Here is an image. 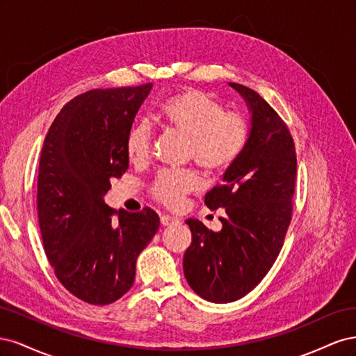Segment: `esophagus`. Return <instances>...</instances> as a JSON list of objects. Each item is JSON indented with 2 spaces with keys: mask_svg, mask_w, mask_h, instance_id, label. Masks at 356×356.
I'll use <instances>...</instances> for the list:
<instances>
[{
  "mask_svg": "<svg viewBox=\"0 0 356 356\" xmlns=\"http://www.w3.org/2000/svg\"><path fill=\"white\" fill-rule=\"evenodd\" d=\"M160 222H161V225H165V227H170V225L178 224L179 220L175 217H170V215H161Z\"/></svg>",
  "mask_w": 356,
  "mask_h": 356,
  "instance_id": "obj_1",
  "label": "esophagus"
}]
</instances>
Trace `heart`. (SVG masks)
<instances>
[{
    "instance_id": "obj_1",
    "label": "heart",
    "mask_w": 356,
    "mask_h": 356,
    "mask_svg": "<svg viewBox=\"0 0 356 356\" xmlns=\"http://www.w3.org/2000/svg\"><path fill=\"white\" fill-rule=\"evenodd\" d=\"M160 117L174 131L187 136V157L208 172L229 169L241 157L250 141V124L212 95L199 89H186L166 99ZM153 129L147 120L135 123L126 136V153L134 161L149 156ZM202 186L195 169H163L149 186L152 196L168 208H178L190 193Z\"/></svg>"
}]
</instances>
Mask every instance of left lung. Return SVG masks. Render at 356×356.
I'll return each mask as SVG.
<instances>
[{
    "label": "left lung",
    "mask_w": 356,
    "mask_h": 356,
    "mask_svg": "<svg viewBox=\"0 0 356 356\" xmlns=\"http://www.w3.org/2000/svg\"><path fill=\"white\" fill-rule=\"evenodd\" d=\"M252 113L250 141L225 170L224 184L204 196L212 211L224 208L222 229L187 220L193 241L184 254L188 285L212 303L245 297L270 270L293 218L297 177L294 139L286 123L260 95L230 83Z\"/></svg>",
    "instance_id": "left-lung-1"
}]
</instances>
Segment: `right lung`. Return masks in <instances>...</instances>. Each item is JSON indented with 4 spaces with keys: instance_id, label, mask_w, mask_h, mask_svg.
<instances>
[{
    "instance_id": "1",
    "label": "right lung",
    "mask_w": 356,
    "mask_h": 356,
    "mask_svg": "<svg viewBox=\"0 0 356 356\" xmlns=\"http://www.w3.org/2000/svg\"><path fill=\"white\" fill-rule=\"evenodd\" d=\"M96 89L53 120L40 157L37 211L42 246L59 282L90 305H110L135 281L136 258L159 230V215L105 204L111 178L129 168L126 136L152 90Z\"/></svg>"
}]
</instances>
